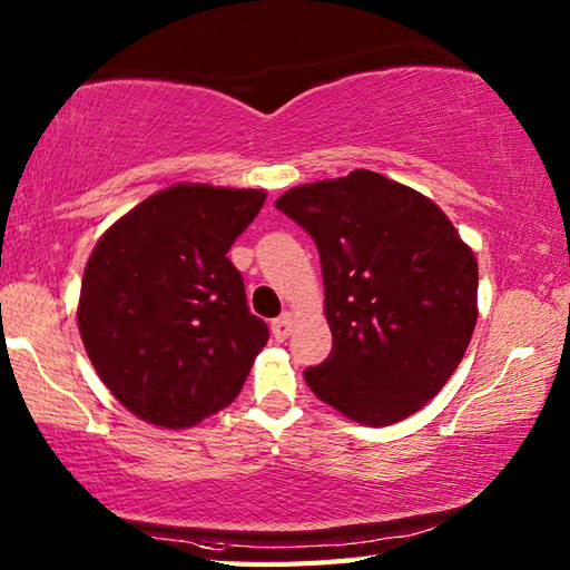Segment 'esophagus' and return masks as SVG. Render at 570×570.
I'll return each mask as SVG.
<instances>
[{
	"label": "esophagus",
	"instance_id": "obj_1",
	"mask_svg": "<svg viewBox=\"0 0 570 570\" xmlns=\"http://www.w3.org/2000/svg\"><path fill=\"white\" fill-rule=\"evenodd\" d=\"M292 331H294V316L292 313H282V316H278L274 323H272V333H274V337L278 343H284L288 335H292Z\"/></svg>",
	"mask_w": 570,
	"mask_h": 570
}]
</instances>
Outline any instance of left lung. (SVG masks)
Instances as JSON below:
<instances>
[{"instance_id": "obj_1", "label": "left lung", "mask_w": 570, "mask_h": 570, "mask_svg": "<svg viewBox=\"0 0 570 570\" xmlns=\"http://www.w3.org/2000/svg\"><path fill=\"white\" fill-rule=\"evenodd\" d=\"M274 205L321 254L333 350L304 372L311 392L362 426L416 414L475 331V254L431 198L367 168L296 186Z\"/></svg>"}]
</instances>
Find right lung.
<instances>
[{
	"mask_svg": "<svg viewBox=\"0 0 570 570\" xmlns=\"http://www.w3.org/2000/svg\"><path fill=\"white\" fill-rule=\"evenodd\" d=\"M266 193L176 184L105 229L85 264L78 328L117 402L161 429L233 404L269 341L227 249Z\"/></svg>",
	"mask_w": 570,
	"mask_h": 570,
	"instance_id": "right-lung-1",
	"label": "right lung"
}]
</instances>
